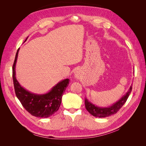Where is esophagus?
<instances>
[{"label":"esophagus","instance_id":"1","mask_svg":"<svg viewBox=\"0 0 146 146\" xmlns=\"http://www.w3.org/2000/svg\"><path fill=\"white\" fill-rule=\"evenodd\" d=\"M75 77H76L77 78H78L79 77H80V75H79V74L78 72H76L75 73Z\"/></svg>","mask_w":146,"mask_h":146}]
</instances>
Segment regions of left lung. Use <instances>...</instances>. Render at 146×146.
Returning <instances> with one entry per match:
<instances>
[{
	"mask_svg": "<svg viewBox=\"0 0 146 146\" xmlns=\"http://www.w3.org/2000/svg\"><path fill=\"white\" fill-rule=\"evenodd\" d=\"M132 90V85L130 87L129 90L127 91L125 95L123 96L122 98L119 99L116 103H114L113 105L110 106L108 107L102 108L95 106L94 104H91L90 102L86 98L85 99V107L87 111L89 112L92 116L98 117H105L110 116H111L113 114H116L122 106L124 105L126 101L129 98V96Z\"/></svg>",
	"mask_w": 146,
	"mask_h": 146,
	"instance_id": "1",
	"label": "left lung"
}]
</instances>
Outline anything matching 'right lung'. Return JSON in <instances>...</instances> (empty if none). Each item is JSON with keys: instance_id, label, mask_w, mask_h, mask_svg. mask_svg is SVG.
<instances>
[{"instance_id": "right-lung-1", "label": "right lung", "mask_w": 146, "mask_h": 146, "mask_svg": "<svg viewBox=\"0 0 146 146\" xmlns=\"http://www.w3.org/2000/svg\"><path fill=\"white\" fill-rule=\"evenodd\" d=\"M19 50V48L17 50L13 65V80L16 97L24 108L32 116L44 118L49 117L59 109L63 94L69 85V79L66 78L60 82L46 94H36L25 90L16 78L15 68Z\"/></svg>"}]
</instances>
